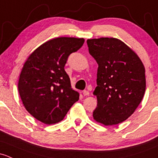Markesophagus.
<instances>
[{
  "instance_id": "34e87169",
  "label": "esophagus",
  "mask_w": 158,
  "mask_h": 158,
  "mask_svg": "<svg viewBox=\"0 0 158 158\" xmlns=\"http://www.w3.org/2000/svg\"><path fill=\"white\" fill-rule=\"evenodd\" d=\"M83 95L84 96H89V91H87V90H84L83 91Z\"/></svg>"
}]
</instances>
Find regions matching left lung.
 I'll return each instance as SVG.
<instances>
[{
  "mask_svg": "<svg viewBox=\"0 0 158 158\" xmlns=\"http://www.w3.org/2000/svg\"><path fill=\"white\" fill-rule=\"evenodd\" d=\"M87 44L98 64L94 91L98 104L93 117L104 126L117 125L129 118L143 98L145 66L135 51L119 39H88Z\"/></svg>",
  "mask_w": 158,
  "mask_h": 158,
  "instance_id": "1",
  "label": "left lung"
}]
</instances>
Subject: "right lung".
<instances>
[{
    "label": "right lung",
    "instance_id": "1",
    "mask_svg": "<svg viewBox=\"0 0 158 158\" xmlns=\"http://www.w3.org/2000/svg\"><path fill=\"white\" fill-rule=\"evenodd\" d=\"M84 39L60 37L46 41L27 58L18 91L26 110L45 124L60 122L79 94L71 87L64 69L68 57L84 44Z\"/></svg>",
    "mask_w": 158,
    "mask_h": 158
}]
</instances>
